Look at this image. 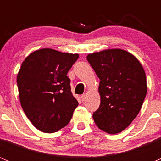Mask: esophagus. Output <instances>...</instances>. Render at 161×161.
Here are the masks:
<instances>
[{"label":"esophagus","instance_id":"obj_1","mask_svg":"<svg viewBox=\"0 0 161 161\" xmlns=\"http://www.w3.org/2000/svg\"><path fill=\"white\" fill-rule=\"evenodd\" d=\"M81 99H82V101H85L86 99V94H82V95L81 96Z\"/></svg>","mask_w":161,"mask_h":161}]
</instances>
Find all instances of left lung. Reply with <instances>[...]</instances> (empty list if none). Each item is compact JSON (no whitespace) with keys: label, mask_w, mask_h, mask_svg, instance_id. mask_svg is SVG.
Instances as JSON below:
<instances>
[{"label":"left lung","mask_w":161,"mask_h":161,"mask_svg":"<svg viewBox=\"0 0 161 161\" xmlns=\"http://www.w3.org/2000/svg\"><path fill=\"white\" fill-rule=\"evenodd\" d=\"M87 61L100 79V108L92 114L97 127L117 134L136 118L147 92L146 73L129 52L114 48L89 53Z\"/></svg>","instance_id":"left-lung-1"}]
</instances>
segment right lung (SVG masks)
Masks as SVG:
<instances>
[{
	"label": "right lung",
	"mask_w": 161,
	"mask_h": 161,
	"mask_svg": "<svg viewBox=\"0 0 161 161\" xmlns=\"http://www.w3.org/2000/svg\"><path fill=\"white\" fill-rule=\"evenodd\" d=\"M78 53L43 48L25 58L17 75L21 106L32 124L46 133L69 123L77 108L67 76Z\"/></svg>",
	"instance_id": "right-lung-1"
}]
</instances>
